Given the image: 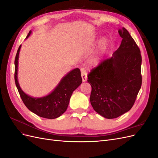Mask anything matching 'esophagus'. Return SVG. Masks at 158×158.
Wrapping results in <instances>:
<instances>
[{
    "instance_id": "obj_1",
    "label": "esophagus",
    "mask_w": 158,
    "mask_h": 158,
    "mask_svg": "<svg viewBox=\"0 0 158 158\" xmlns=\"http://www.w3.org/2000/svg\"><path fill=\"white\" fill-rule=\"evenodd\" d=\"M81 72H82V73H81V75H82V81L83 82H85V81H87L88 79V73L84 69H81Z\"/></svg>"
}]
</instances>
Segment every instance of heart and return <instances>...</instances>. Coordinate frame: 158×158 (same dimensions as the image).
Here are the masks:
<instances>
[{"instance_id":"1","label":"heart","mask_w":158,"mask_h":158,"mask_svg":"<svg viewBox=\"0 0 158 158\" xmlns=\"http://www.w3.org/2000/svg\"><path fill=\"white\" fill-rule=\"evenodd\" d=\"M101 47H102V48H105V47H106V41H103ZM98 60H99L98 57V56H95L94 58L92 59V63H97V62L98 61Z\"/></svg>"}]
</instances>
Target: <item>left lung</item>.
Instances as JSON below:
<instances>
[{"label":"left lung","mask_w":158,"mask_h":158,"mask_svg":"<svg viewBox=\"0 0 158 158\" xmlns=\"http://www.w3.org/2000/svg\"><path fill=\"white\" fill-rule=\"evenodd\" d=\"M118 33L122 41L111 58L102 62L88 76L92 86V106L106 118H117L128 112L142 85L140 51L125 27Z\"/></svg>","instance_id":"8db88e82"}]
</instances>
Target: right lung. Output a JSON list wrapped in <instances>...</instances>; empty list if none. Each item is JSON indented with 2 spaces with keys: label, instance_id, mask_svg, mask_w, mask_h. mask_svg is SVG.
<instances>
[{
  "label": "right lung",
  "instance_id": "1",
  "mask_svg": "<svg viewBox=\"0 0 158 158\" xmlns=\"http://www.w3.org/2000/svg\"><path fill=\"white\" fill-rule=\"evenodd\" d=\"M31 33L32 31L30 30L26 39L30 36ZM21 46L22 45L19 47L14 61V79L23 103L30 111L41 117L52 119L60 117L67 109L73 92L82 82L80 69L76 68L69 72L62 78L55 89L45 96L40 98L30 96L22 89L18 80V59Z\"/></svg>",
  "mask_w": 158,
  "mask_h": 158
}]
</instances>
